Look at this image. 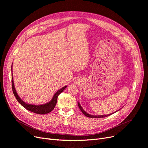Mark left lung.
Returning a JSON list of instances; mask_svg holds the SVG:
<instances>
[{
    "label": "left lung",
    "mask_w": 148,
    "mask_h": 148,
    "mask_svg": "<svg viewBox=\"0 0 148 148\" xmlns=\"http://www.w3.org/2000/svg\"><path fill=\"white\" fill-rule=\"evenodd\" d=\"M78 106H79V108H80V110L82 111V112L83 113H84V114L85 116H87V117H89V118H105V117H107V116H110V115H111V114H112L113 113H115V112H116L117 111H118V110H117V111H116L115 112H114V113H110V114H105V115H92V114H89V113H86L84 110V108L82 107V106H80V103L78 102Z\"/></svg>",
    "instance_id": "obj_1"
}]
</instances>
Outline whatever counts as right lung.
<instances>
[{
  "label": "right lung",
  "instance_id": "add662e5",
  "mask_svg": "<svg viewBox=\"0 0 148 148\" xmlns=\"http://www.w3.org/2000/svg\"><path fill=\"white\" fill-rule=\"evenodd\" d=\"M12 66H13V63L12 65ZM12 90H13V94H14V96L16 97V99H17V101H18V102L22 106H23L24 108H25L27 110H28L33 113H35L36 114H47L49 112H51L52 110H53L54 107H56V105L57 102V98H58V95L61 93L62 92H63V91L67 87V86H64L61 89L58 90L56 92V93L54 94L52 98V99L49 102H47L46 103H44V104H41V105H35V104H31V103H26L21 99V98L18 95L17 92H16V90L15 89L14 81H13V74L12 75Z\"/></svg>",
  "mask_w": 148,
  "mask_h": 148
}]
</instances>
